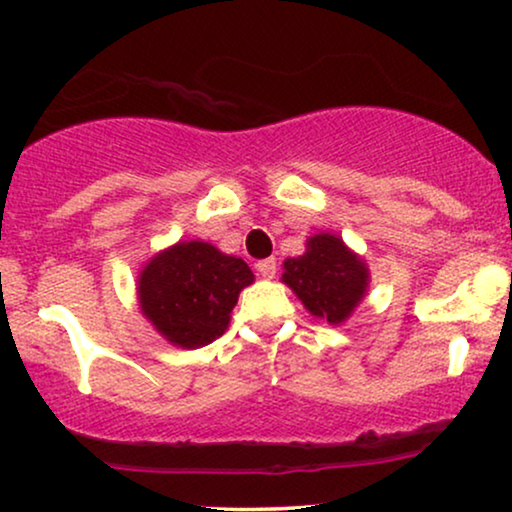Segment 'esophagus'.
I'll return each mask as SVG.
<instances>
[{
	"label": "esophagus",
	"mask_w": 512,
	"mask_h": 512,
	"mask_svg": "<svg viewBox=\"0 0 512 512\" xmlns=\"http://www.w3.org/2000/svg\"><path fill=\"white\" fill-rule=\"evenodd\" d=\"M256 270L263 279H272V277H275V272H277V261H275V258H263V261L256 263Z\"/></svg>",
	"instance_id": "obj_1"
}]
</instances>
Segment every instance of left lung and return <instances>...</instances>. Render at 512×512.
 I'll use <instances>...</instances> for the list:
<instances>
[{"label":"left lung","mask_w":512,"mask_h":512,"mask_svg":"<svg viewBox=\"0 0 512 512\" xmlns=\"http://www.w3.org/2000/svg\"><path fill=\"white\" fill-rule=\"evenodd\" d=\"M282 282L296 291L314 317L340 324L366 293L368 270L340 237L321 233L310 237L303 256L284 261Z\"/></svg>","instance_id":"left-lung-1"}]
</instances>
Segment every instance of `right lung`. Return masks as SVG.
Instances as JSON below:
<instances>
[{"label": "right lung", "instance_id": "right-lung-1", "mask_svg": "<svg viewBox=\"0 0 512 512\" xmlns=\"http://www.w3.org/2000/svg\"><path fill=\"white\" fill-rule=\"evenodd\" d=\"M254 282L242 258L207 242H179L139 275L142 312L174 345L195 349L223 335L244 286Z\"/></svg>", "mask_w": 512, "mask_h": 512}]
</instances>
